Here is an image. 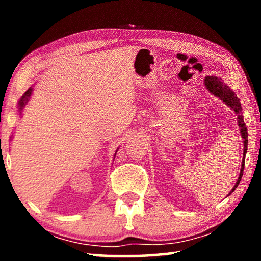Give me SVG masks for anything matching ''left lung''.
<instances>
[{
    "instance_id": "obj_1",
    "label": "left lung",
    "mask_w": 261,
    "mask_h": 261,
    "mask_svg": "<svg viewBox=\"0 0 261 261\" xmlns=\"http://www.w3.org/2000/svg\"><path fill=\"white\" fill-rule=\"evenodd\" d=\"M205 85L208 88V91L211 93H213L215 96H218L221 100L223 101L224 103L228 105L229 107L233 109V112L237 114V121H238V126L241 127V135L244 139V153H243V161H242V168H241V173H240V177H238L237 182L235 184V187L232 188L230 191L233 192V190L237 188V185L240 184L242 176H243V171H244V165H245V154L247 152V127L244 123V118L242 116V106L240 102V99L237 98L236 94L227 86V84H224L221 78L215 77V76H210L205 78ZM229 193V194H230Z\"/></svg>"
}]
</instances>
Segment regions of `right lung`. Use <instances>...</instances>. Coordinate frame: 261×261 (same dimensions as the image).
<instances>
[{"label":"right lung","instance_id":"add662e5","mask_svg":"<svg viewBox=\"0 0 261 261\" xmlns=\"http://www.w3.org/2000/svg\"><path fill=\"white\" fill-rule=\"evenodd\" d=\"M31 94H32V87L31 88H29L28 91L25 92L24 93V95L21 96L20 98V100H19V102H18V107H19V112H21V109H23L24 107H25V105L29 102V100H30V96H31Z\"/></svg>","mask_w":261,"mask_h":261}]
</instances>
